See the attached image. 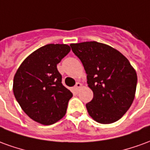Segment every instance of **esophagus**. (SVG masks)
I'll use <instances>...</instances> for the list:
<instances>
[{"mask_svg": "<svg viewBox=\"0 0 150 150\" xmlns=\"http://www.w3.org/2000/svg\"><path fill=\"white\" fill-rule=\"evenodd\" d=\"M81 87H82V84L80 83H76V84H75L74 89H75V91H78L79 89L81 88Z\"/></svg>", "mask_w": 150, "mask_h": 150, "instance_id": "34e87169", "label": "esophagus"}]
</instances>
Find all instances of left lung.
<instances>
[{"mask_svg":"<svg viewBox=\"0 0 150 150\" xmlns=\"http://www.w3.org/2000/svg\"><path fill=\"white\" fill-rule=\"evenodd\" d=\"M87 74L93 99L86 104L89 115L101 124L120 119L135 96L137 76L129 60L112 47L97 42L71 44Z\"/></svg>","mask_w":150,"mask_h":150,"instance_id":"8db88e82","label":"left lung"}]
</instances>
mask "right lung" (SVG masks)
<instances>
[{
	"mask_svg": "<svg viewBox=\"0 0 150 150\" xmlns=\"http://www.w3.org/2000/svg\"><path fill=\"white\" fill-rule=\"evenodd\" d=\"M71 50L66 44H48L25 59L13 79V94L27 116L44 125L64 116L72 93L57 69Z\"/></svg>",
	"mask_w": 150,
	"mask_h": 150,
	"instance_id": "right-lung-1",
	"label": "right lung"
}]
</instances>
